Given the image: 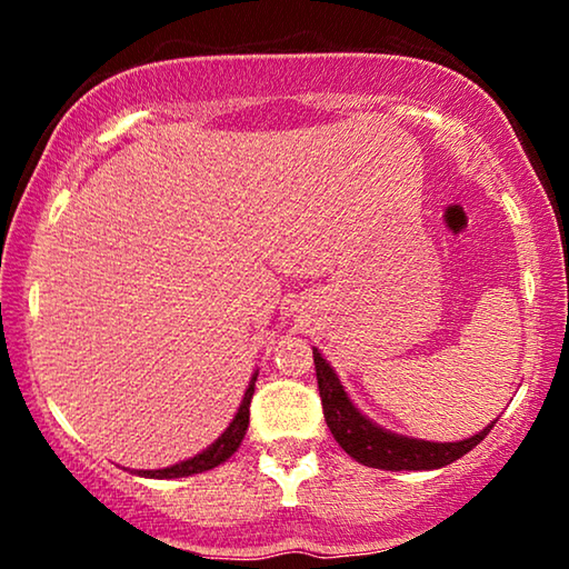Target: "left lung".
<instances>
[{"label":"left lung","instance_id":"8db88e82","mask_svg":"<svg viewBox=\"0 0 569 569\" xmlns=\"http://www.w3.org/2000/svg\"><path fill=\"white\" fill-rule=\"evenodd\" d=\"M316 379H319V393L323 403V417L329 423L333 439L346 455L353 457L359 465L389 469V471H421L447 467L467 451L475 449L481 439L489 435L497 419L465 441H423L393 435L389 429H381L371 419L353 407L349 393L343 391L339 377L331 369V363L323 359L319 349H313Z\"/></svg>","mask_w":569,"mask_h":569}]
</instances>
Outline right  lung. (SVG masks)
<instances>
[{"mask_svg": "<svg viewBox=\"0 0 569 569\" xmlns=\"http://www.w3.org/2000/svg\"><path fill=\"white\" fill-rule=\"evenodd\" d=\"M256 379H258V373H253V379H250V383H248L246 397H243V401H240L236 419L230 421V427L208 449H203L200 455L190 457L186 461H180V465H172L166 469H140V471H134V475L150 477V479H178V477L200 475V471L213 469L218 465H223L226 459L233 457L240 447V441H243V437H246L248 419H250V399H253V391H256Z\"/></svg>", "mask_w": 569, "mask_h": 569, "instance_id": "add662e5", "label": "right lung"}]
</instances>
